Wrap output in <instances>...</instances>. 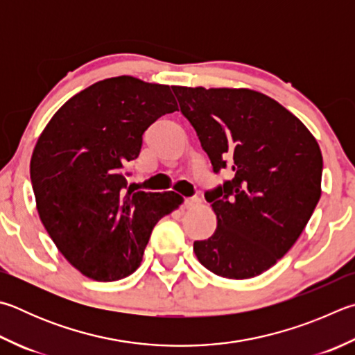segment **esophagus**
I'll return each instance as SVG.
<instances>
[{"label": "esophagus", "mask_w": 355, "mask_h": 355, "mask_svg": "<svg viewBox=\"0 0 355 355\" xmlns=\"http://www.w3.org/2000/svg\"><path fill=\"white\" fill-rule=\"evenodd\" d=\"M198 203H200V198L198 197L184 198V206H186V208H194V206H197Z\"/></svg>", "instance_id": "obj_1"}]
</instances>
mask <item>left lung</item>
Listing matches in <instances>:
<instances>
[{
	"label": "left lung",
	"mask_w": 355,
	"mask_h": 355,
	"mask_svg": "<svg viewBox=\"0 0 355 355\" xmlns=\"http://www.w3.org/2000/svg\"><path fill=\"white\" fill-rule=\"evenodd\" d=\"M212 171L230 180L205 192L217 216L197 259L228 279L273 267L298 239L321 196L323 157L302 122L253 89L172 87Z\"/></svg>",
	"instance_id": "1"
}]
</instances>
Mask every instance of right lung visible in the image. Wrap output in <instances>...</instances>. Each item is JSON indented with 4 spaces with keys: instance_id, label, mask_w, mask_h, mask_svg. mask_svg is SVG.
Masks as SVG:
<instances>
[{
    "instance_id": "add662e5",
    "label": "right lung",
    "mask_w": 355,
    "mask_h": 355,
    "mask_svg": "<svg viewBox=\"0 0 355 355\" xmlns=\"http://www.w3.org/2000/svg\"><path fill=\"white\" fill-rule=\"evenodd\" d=\"M171 88L130 76L93 83L44 128L31 159L38 216L82 275L118 281L139 267L153 227L178 208L175 192L127 191L143 135L177 110Z\"/></svg>"
}]
</instances>
